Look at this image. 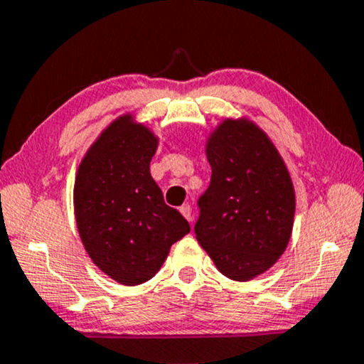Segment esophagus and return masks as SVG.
Returning <instances> with one entry per match:
<instances>
[{
	"instance_id": "esophagus-1",
	"label": "esophagus",
	"mask_w": 364,
	"mask_h": 364,
	"mask_svg": "<svg viewBox=\"0 0 364 364\" xmlns=\"http://www.w3.org/2000/svg\"><path fill=\"white\" fill-rule=\"evenodd\" d=\"M179 211H181V215L185 216L188 221H190V223L193 221V213H191V206L188 205V203H186V205H183L181 208H179Z\"/></svg>"
}]
</instances>
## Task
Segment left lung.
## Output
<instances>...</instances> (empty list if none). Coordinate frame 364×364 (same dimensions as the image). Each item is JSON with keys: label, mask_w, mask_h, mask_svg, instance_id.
<instances>
[{"label": "left lung", "mask_w": 364, "mask_h": 364, "mask_svg": "<svg viewBox=\"0 0 364 364\" xmlns=\"http://www.w3.org/2000/svg\"><path fill=\"white\" fill-rule=\"evenodd\" d=\"M211 181L198 200L196 240L216 268L248 281L271 268L293 230L294 188L278 149L258 126L225 119L206 144Z\"/></svg>", "instance_id": "left-lung-1"}]
</instances>
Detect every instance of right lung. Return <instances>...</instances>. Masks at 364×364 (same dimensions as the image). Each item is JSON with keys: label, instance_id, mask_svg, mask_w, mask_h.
<instances>
[{"label": "right lung", "instance_id": "add662e5", "mask_svg": "<svg viewBox=\"0 0 364 364\" xmlns=\"http://www.w3.org/2000/svg\"><path fill=\"white\" fill-rule=\"evenodd\" d=\"M158 139L126 114L88 149L75 181V216L85 250L126 287L151 279L173 243L190 232L149 173Z\"/></svg>", "mask_w": 364, "mask_h": 364}]
</instances>
